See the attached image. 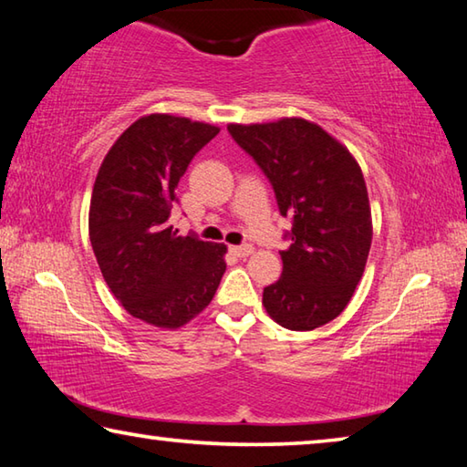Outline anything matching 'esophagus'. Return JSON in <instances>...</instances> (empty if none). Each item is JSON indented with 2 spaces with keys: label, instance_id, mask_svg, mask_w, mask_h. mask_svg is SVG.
Returning a JSON list of instances; mask_svg holds the SVG:
<instances>
[{
  "label": "esophagus",
  "instance_id": "1",
  "mask_svg": "<svg viewBox=\"0 0 467 467\" xmlns=\"http://www.w3.org/2000/svg\"><path fill=\"white\" fill-rule=\"evenodd\" d=\"M231 253L236 257H247L253 253V247L251 244H234V247H231Z\"/></svg>",
  "mask_w": 467,
  "mask_h": 467
}]
</instances>
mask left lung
Masks as SVG:
<instances>
[{
    "label": "left lung",
    "instance_id": "left-lung-1",
    "mask_svg": "<svg viewBox=\"0 0 467 467\" xmlns=\"http://www.w3.org/2000/svg\"><path fill=\"white\" fill-rule=\"evenodd\" d=\"M228 133L270 181L282 216L292 220L282 278L264 288L270 317L309 331L346 309L365 272L373 223L365 177L352 154L305 119L228 125Z\"/></svg>",
    "mask_w": 467,
    "mask_h": 467
}]
</instances>
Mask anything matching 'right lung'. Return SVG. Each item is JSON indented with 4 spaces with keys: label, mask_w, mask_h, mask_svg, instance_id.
Wrapping results in <instances>:
<instances>
[{
    "label": "right lung",
    "mask_w": 467,
    "mask_h": 467,
    "mask_svg": "<svg viewBox=\"0 0 467 467\" xmlns=\"http://www.w3.org/2000/svg\"><path fill=\"white\" fill-rule=\"evenodd\" d=\"M218 128L175 115L131 123L94 181L88 231L102 278L133 317L177 329L200 315L226 270V244L177 236L175 187Z\"/></svg>",
    "instance_id": "obj_1"
}]
</instances>
